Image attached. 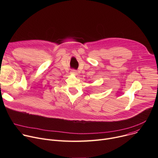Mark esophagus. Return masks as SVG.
<instances>
[{
    "label": "esophagus",
    "instance_id": "obj_1",
    "mask_svg": "<svg viewBox=\"0 0 158 158\" xmlns=\"http://www.w3.org/2000/svg\"><path fill=\"white\" fill-rule=\"evenodd\" d=\"M71 74H73V75H74V76H77V71H76V70H72V71H71Z\"/></svg>",
    "mask_w": 158,
    "mask_h": 158
}]
</instances>
